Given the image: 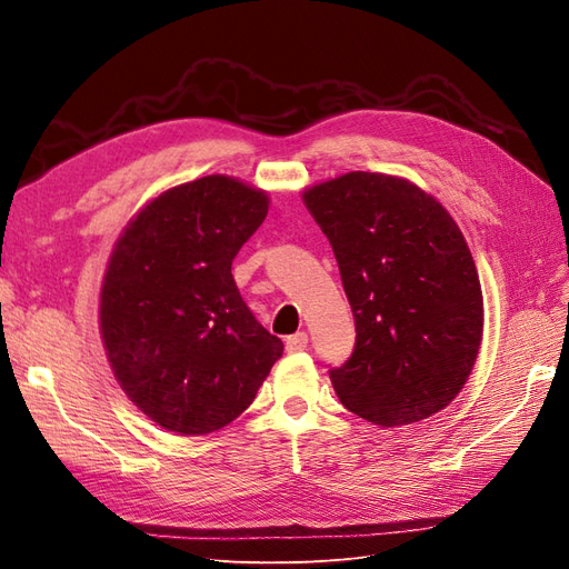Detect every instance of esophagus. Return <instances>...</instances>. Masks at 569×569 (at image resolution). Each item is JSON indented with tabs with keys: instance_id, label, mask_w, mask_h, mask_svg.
Here are the masks:
<instances>
[{
	"instance_id": "34e87169",
	"label": "esophagus",
	"mask_w": 569,
	"mask_h": 569,
	"mask_svg": "<svg viewBox=\"0 0 569 569\" xmlns=\"http://www.w3.org/2000/svg\"><path fill=\"white\" fill-rule=\"evenodd\" d=\"M284 347H287V351H289V353H297V351H303V349L308 347V335H306V332H297V335H291V337H287V341H284Z\"/></svg>"
}]
</instances>
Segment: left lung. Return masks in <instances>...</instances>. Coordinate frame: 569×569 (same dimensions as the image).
Returning <instances> with one entry per match:
<instances>
[{"label": "left lung", "mask_w": 569, "mask_h": 569, "mask_svg": "<svg viewBox=\"0 0 569 569\" xmlns=\"http://www.w3.org/2000/svg\"><path fill=\"white\" fill-rule=\"evenodd\" d=\"M330 239L356 347L330 370L343 408L380 427L443 410L475 368L485 299L451 213L406 178L351 170L303 192Z\"/></svg>", "instance_id": "1"}]
</instances>
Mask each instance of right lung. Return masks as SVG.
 <instances>
[{"label": "right lung", "instance_id": "obj_1", "mask_svg": "<svg viewBox=\"0 0 569 569\" xmlns=\"http://www.w3.org/2000/svg\"><path fill=\"white\" fill-rule=\"evenodd\" d=\"M268 206L263 189L206 176L147 201L113 244L101 341L120 389L168 432L199 437L230 425L282 356L232 278V258Z\"/></svg>", "mask_w": 569, "mask_h": 569}]
</instances>
